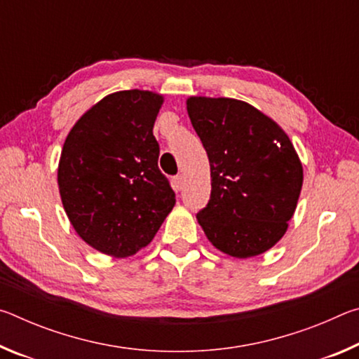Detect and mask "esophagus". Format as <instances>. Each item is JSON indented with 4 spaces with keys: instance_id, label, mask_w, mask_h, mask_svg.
Listing matches in <instances>:
<instances>
[{
    "instance_id": "1",
    "label": "esophagus",
    "mask_w": 359,
    "mask_h": 359,
    "mask_svg": "<svg viewBox=\"0 0 359 359\" xmlns=\"http://www.w3.org/2000/svg\"><path fill=\"white\" fill-rule=\"evenodd\" d=\"M184 175H175V177H172V187L175 191H180L182 188H184Z\"/></svg>"
}]
</instances>
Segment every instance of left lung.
Segmentation results:
<instances>
[{
  "label": "left lung",
  "instance_id": "8db88e82",
  "mask_svg": "<svg viewBox=\"0 0 359 359\" xmlns=\"http://www.w3.org/2000/svg\"><path fill=\"white\" fill-rule=\"evenodd\" d=\"M187 111L210 163V199L196 215L204 234L234 258L267 252L287 233L304 180L287 133L233 98L190 96Z\"/></svg>",
  "mask_w": 359,
  "mask_h": 359
}]
</instances>
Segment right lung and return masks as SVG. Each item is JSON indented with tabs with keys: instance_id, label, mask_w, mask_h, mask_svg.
I'll return each instance as SVG.
<instances>
[{
	"instance_id": "right-lung-1",
	"label": "right lung",
	"mask_w": 359,
	"mask_h": 359,
	"mask_svg": "<svg viewBox=\"0 0 359 359\" xmlns=\"http://www.w3.org/2000/svg\"><path fill=\"white\" fill-rule=\"evenodd\" d=\"M163 101L147 90L115 92L66 136L58 163L65 212L76 233L109 257H131L149 245L175 204L154 136Z\"/></svg>"
}]
</instances>
